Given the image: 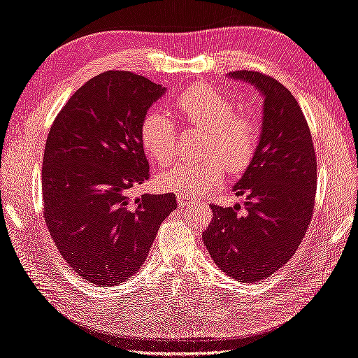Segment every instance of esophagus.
Returning <instances> with one entry per match:
<instances>
[{"mask_svg": "<svg viewBox=\"0 0 358 358\" xmlns=\"http://www.w3.org/2000/svg\"><path fill=\"white\" fill-rule=\"evenodd\" d=\"M177 201L178 207H190V204H194V201H190V198H187L186 195H178Z\"/></svg>", "mask_w": 358, "mask_h": 358, "instance_id": "1", "label": "esophagus"}]
</instances>
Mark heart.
<instances>
[{"label": "heart", "mask_w": 358, "mask_h": 358, "mask_svg": "<svg viewBox=\"0 0 358 358\" xmlns=\"http://www.w3.org/2000/svg\"><path fill=\"white\" fill-rule=\"evenodd\" d=\"M173 108L189 127L204 131L199 148L201 162H181L160 173L157 182L169 192L201 195L222 185L226 169L239 176L252 164L259 129L253 119L238 115L235 105L218 90L195 85L176 97ZM140 138L148 157L164 166L177 152V128L168 115L151 111L140 127Z\"/></svg>", "instance_id": "b5f03b06"}]
</instances>
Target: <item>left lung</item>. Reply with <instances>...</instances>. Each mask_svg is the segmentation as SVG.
Here are the masks:
<instances>
[{"label":"left lung","instance_id":"1","mask_svg":"<svg viewBox=\"0 0 358 358\" xmlns=\"http://www.w3.org/2000/svg\"><path fill=\"white\" fill-rule=\"evenodd\" d=\"M230 78L248 82L264 97L262 128L252 164L234 186L241 206L210 204L213 218L203 241L218 267L248 284L287 264L310 226L317 189L311 132L294 96L267 74L241 70Z\"/></svg>","mask_w":358,"mask_h":358}]
</instances>
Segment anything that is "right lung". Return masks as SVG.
<instances>
[{"label": "right lung", "instance_id": "right-lung-1", "mask_svg": "<svg viewBox=\"0 0 358 358\" xmlns=\"http://www.w3.org/2000/svg\"><path fill=\"white\" fill-rule=\"evenodd\" d=\"M166 88L131 71L85 82L56 115L43 160L44 218L79 276L113 287L143 265L173 194L132 199L149 178L140 127Z\"/></svg>", "mask_w": 358, "mask_h": 358}]
</instances>
